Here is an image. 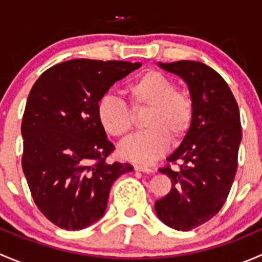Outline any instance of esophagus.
I'll return each instance as SVG.
<instances>
[{
  "label": "esophagus",
  "instance_id": "obj_1",
  "mask_svg": "<svg viewBox=\"0 0 262 262\" xmlns=\"http://www.w3.org/2000/svg\"><path fill=\"white\" fill-rule=\"evenodd\" d=\"M134 170H136V171H141V172H147V173L153 172L152 168L146 167V166H139V165H136V166H134Z\"/></svg>",
  "mask_w": 262,
  "mask_h": 262
}]
</instances>
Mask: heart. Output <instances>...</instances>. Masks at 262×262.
I'll list each match as a JSON object with an SVG mask.
<instances>
[{
	"label": "heart",
	"instance_id": "b5f03b06",
	"mask_svg": "<svg viewBox=\"0 0 262 262\" xmlns=\"http://www.w3.org/2000/svg\"><path fill=\"white\" fill-rule=\"evenodd\" d=\"M125 94L134 112L149 109L144 133L129 139L120 148L126 160L137 163L155 162L168 150L171 139L180 143L186 138L194 124L195 105L186 90L178 89L170 76L149 70L126 86ZM97 119L107 134L125 139L134 126L132 110L120 100L105 96L97 104Z\"/></svg>",
	"mask_w": 262,
	"mask_h": 262
}]
</instances>
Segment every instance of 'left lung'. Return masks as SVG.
<instances>
[{
	"instance_id": "left-lung-1",
	"label": "left lung",
	"mask_w": 262,
	"mask_h": 262,
	"mask_svg": "<svg viewBox=\"0 0 262 262\" xmlns=\"http://www.w3.org/2000/svg\"><path fill=\"white\" fill-rule=\"evenodd\" d=\"M160 66L189 84L195 118L167 165L158 168L171 179L172 186L155 208L168 227L191 231L221 210L233 184L242 138L239 110L227 82L209 66L194 60Z\"/></svg>"
}]
</instances>
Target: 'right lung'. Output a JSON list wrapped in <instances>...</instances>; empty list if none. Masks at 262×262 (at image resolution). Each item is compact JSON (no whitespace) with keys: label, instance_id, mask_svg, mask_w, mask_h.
Segmentation results:
<instances>
[{"label":"right lung","instance_id":"right-lung-1","mask_svg":"<svg viewBox=\"0 0 262 262\" xmlns=\"http://www.w3.org/2000/svg\"><path fill=\"white\" fill-rule=\"evenodd\" d=\"M141 63L72 59L41 73L29 94L21 165L36 207L53 224L76 231L104 215L113 182L133 171L107 160L115 147L97 119L107 90Z\"/></svg>","mask_w":262,"mask_h":262}]
</instances>
